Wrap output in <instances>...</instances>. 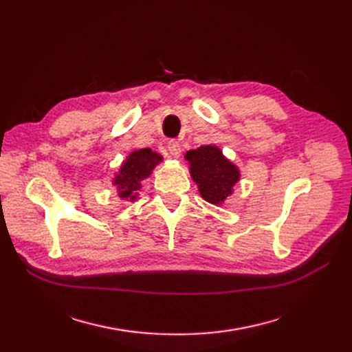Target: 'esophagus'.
<instances>
[{
	"label": "esophagus",
	"instance_id": "obj_1",
	"mask_svg": "<svg viewBox=\"0 0 352 352\" xmlns=\"http://www.w3.org/2000/svg\"><path fill=\"white\" fill-rule=\"evenodd\" d=\"M167 148H168L170 155H172L173 158L180 157V153H182V148H180V144L177 141H170Z\"/></svg>",
	"mask_w": 352,
	"mask_h": 352
}]
</instances>
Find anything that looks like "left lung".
Listing matches in <instances>:
<instances>
[{
  "mask_svg": "<svg viewBox=\"0 0 352 352\" xmlns=\"http://www.w3.org/2000/svg\"><path fill=\"white\" fill-rule=\"evenodd\" d=\"M189 172L198 185L199 194L210 204L220 206L232 195L239 180V168L223 155L214 145H202L186 153Z\"/></svg>",
  "mask_w": 352,
  "mask_h": 352,
  "instance_id": "1",
  "label": "left lung"
}]
</instances>
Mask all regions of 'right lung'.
Segmentation results:
<instances>
[{"label": "right lung", "instance_id": "1", "mask_svg": "<svg viewBox=\"0 0 352 352\" xmlns=\"http://www.w3.org/2000/svg\"><path fill=\"white\" fill-rule=\"evenodd\" d=\"M163 157L151 151L150 148H142L127 155L120 166L119 173L113 179V185L117 186L122 199L135 201L138 190L141 189L142 180L150 177L154 167L162 162Z\"/></svg>", "mask_w": 352, "mask_h": 352}]
</instances>
